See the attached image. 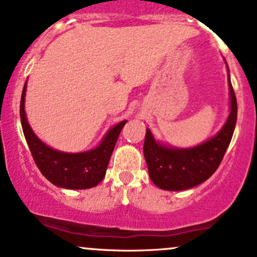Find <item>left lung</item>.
Returning a JSON list of instances; mask_svg holds the SVG:
<instances>
[{"instance_id": "left-lung-1", "label": "left lung", "mask_w": 257, "mask_h": 257, "mask_svg": "<svg viewBox=\"0 0 257 257\" xmlns=\"http://www.w3.org/2000/svg\"><path fill=\"white\" fill-rule=\"evenodd\" d=\"M228 83L230 94L229 117L219 133L207 142L190 149L167 148L156 143L150 129H146L144 156L148 163L149 176L156 187L173 191L194 188L210 178L221 165L232 140L238 112L229 74Z\"/></svg>"}]
</instances>
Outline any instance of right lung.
I'll list each match as a JSON object with an SVG mask.
<instances>
[{
	"mask_svg": "<svg viewBox=\"0 0 257 257\" xmlns=\"http://www.w3.org/2000/svg\"><path fill=\"white\" fill-rule=\"evenodd\" d=\"M27 83L21 98V122L25 140L33 159L42 176L52 184L64 189H89L96 187L106 174L115 143L126 120L118 123L108 131L97 148L90 151L68 154L49 148L34 134L25 117L24 101Z\"/></svg>",
	"mask_w": 257,
	"mask_h": 257,
	"instance_id": "add662e5",
	"label": "right lung"
}]
</instances>
